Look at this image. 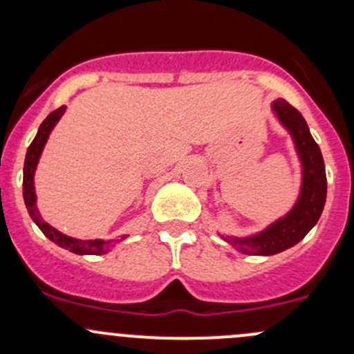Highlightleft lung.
I'll list each match as a JSON object with an SVG mask.
<instances>
[{"label":"left lung","instance_id":"left-lung-1","mask_svg":"<svg viewBox=\"0 0 354 354\" xmlns=\"http://www.w3.org/2000/svg\"><path fill=\"white\" fill-rule=\"evenodd\" d=\"M276 120L286 128L301 164V185L295 205L266 230L250 236H221L245 255H276L303 240L320 219L327 197V178L322 152L313 140L310 128L299 111L284 99L270 104Z\"/></svg>","mask_w":354,"mask_h":354}]
</instances>
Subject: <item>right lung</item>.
Masks as SVG:
<instances>
[{"instance_id": "right-lung-1", "label": "right lung", "mask_w": 354, "mask_h": 354, "mask_svg": "<svg viewBox=\"0 0 354 354\" xmlns=\"http://www.w3.org/2000/svg\"><path fill=\"white\" fill-rule=\"evenodd\" d=\"M66 106H62L59 109L53 111L48 118L41 123L39 127L37 135L32 140L30 147L27 149V156H25V164H24V200L25 207L28 210V216L32 217L35 224L39 226V230L46 234V238L56 243L62 248L70 250L71 253H77V255H104L114 246V240H78V238H71L63 234L62 231H58L56 227H53L51 224L46 223L41 217L37 209V195H35V187H34V174L37 169L39 159H41L42 151H44V145L48 142L49 135H51L53 128L56 127L62 116L65 114ZM124 238H128V234H123L121 240H116V243L123 241Z\"/></svg>"}]
</instances>
